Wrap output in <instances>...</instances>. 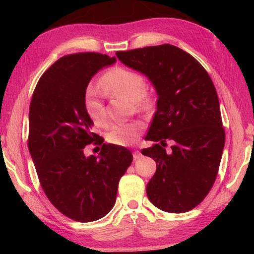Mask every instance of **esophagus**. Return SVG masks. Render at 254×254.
I'll return each instance as SVG.
<instances>
[{
    "mask_svg": "<svg viewBox=\"0 0 254 254\" xmlns=\"http://www.w3.org/2000/svg\"><path fill=\"white\" fill-rule=\"evenodd\" d=\"M141 157H142V154H141L139 150H135V151L133 152V159H134V160H137V159H140Z\"/></svg>",
    "mask_w": 254,
    "mask_h": 254,
    "instance_id": "1",
    "label": "esophagus"
}]
</instances>
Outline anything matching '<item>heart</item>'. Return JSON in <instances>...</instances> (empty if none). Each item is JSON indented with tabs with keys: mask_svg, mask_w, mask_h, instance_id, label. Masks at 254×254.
Here are the masks:
<instances>
[{
	"mask_svg": "<svg viewBox=\"0 0 254 254\" xmlns=\"http://www.w3.org/2000/svg\"><path fill=\"white\" fill-rule=\"evenodd\" d=\"M101 88L112 95L127 98L133 102L137 109L150 106L151 101L145 94L147 84L143 76L135 70L124 67H114L106 71L100 81ZM86 113L98 127L106 124V111L103 95L95 86H88L84 96ZM143 130L141 122H128L113 124L106 134L109 142L118 145H131L135 143Z\"/></svg>",
	"mask_w": 254,
	"mask_h": 254,
	"instance_id": "obj_1",
	"label": "heart"
}]
</instances>
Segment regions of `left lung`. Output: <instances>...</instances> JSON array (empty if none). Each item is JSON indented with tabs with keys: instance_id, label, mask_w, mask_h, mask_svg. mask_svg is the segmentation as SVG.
I'll return each instance as SVG.
<instances>
[{
	"instance_id": "1",
	"label": "left lung",
	"mask_w": 254,
	"mask_h": 254,
	"mask_svg": "<svg viewBox=\"0 0 254 254\" xmlns=\"http://www.w3.org/2000/svg\"><path fill=\"white\" fill-rule=\"evenodd\" d=\"M124 65L148 77L157 111L141 153L157 170L147 185L149 200L168 213L196 207L213 187L225 143L217 93L205 68L186 51L160 45L118 51ZM167 140L172 148L166 152Z\"/></svg>"
}]
</instances>
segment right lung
<instances>
[{"label":"right lung","instance_id":"obj_1","mask_svg":"<svg viewBox=\"0 0 254 254\" xmlns=\"http://www.w3.org/2000/svg\"><path fill=\"white\" fill-rule=\"evenodd\" d=\"M115 62L97 53L64 56L40 77L30 104L28 147L41 187L60 213L77 222L100 220L113 208L133 159L128 149L103 143L84 105L92 77ZM93 142L102 144L101 152L86 157L83 149Z\"/></svg>","mask_w":254,"mask_h":254}]
</instances>
